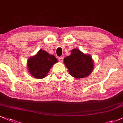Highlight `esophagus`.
Returning a JSON list of instances; mask_svg holds the SVG:
<instances>
[{"label": "esophagus", "mask_w": 123, "mask_h": 123, "mask_svg": "<svg viewBox=\"0 0 123 123\" xmlns=\"http://www.w3.org/2000/svg\"><path fill=\"white\" fill-rule=\"evenodd\" d=\"M58 60L60 62H62L63 61V57H58Z\"/></svg>", "instance_id": "1"}]
</instances>
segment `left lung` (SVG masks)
Returning <instances> with one entry per match:
<instances>
[{"mask_svg": "<svg viewBox=\"0 0 123 123\" xmlns=\"http://www.w3.org/2000/svg\"><path fill=\"white\" fill-rule=\"evenodd\" d=\"M93 63L90 55L85 54L77 48L71 50L70 55L64 59V63L69 75L76 79L88 76L93 71Z\"/></svg>", "mask_w": 123, "mask_h": 123, "instance_id": "1", "label": "left lung"}]
</instances>
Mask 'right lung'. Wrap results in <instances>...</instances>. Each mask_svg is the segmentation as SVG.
I'll return each instance as SVG.
<instances>
[{
	"label": "right lung",
	"mask_w": 123,
	"mask_h": 123,
	"mask_svg": "<svg viewBox=\"0 0 123 123\" xmlns=\"http://www.w3.org/2000/svg\"><path fill=\"white\" fill-rule=\"evenodd\" d=\"M57 62L55 56L41 49L36 55L29 57L27 68L30 74L34 78L43 79L47 76L53 65Z\"/></svg>",
	"instance_id": "obj_1"
}]
</instances>
